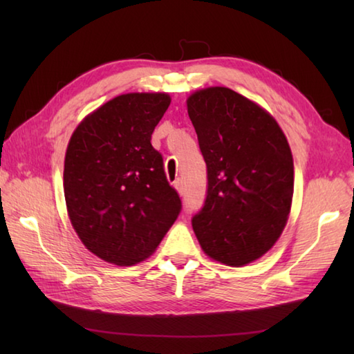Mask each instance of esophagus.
<instances>
[{"label":"esophagus","instance_id":"1","mask_svg":"<svg viewBox=\"0 0 354 354\" xmlns=\"http://www.w3.org/2000/svg\"><path fill=\"white\" fill-rule=\"evenodd\" d=\"M173 185H175V189L179 192V193H184V184H183V181H181V179H178V181H175V184H173Z\"/></svg>","mask_w":354,"mask_h":354}]
</instances>
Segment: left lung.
I'll use <instances>...</instances> for the list:
<instances>
[{"label":"left lung","instance_id":"8db88e82","mask_svg":"<svg viewBox=\"0 0 354 354\" xmlns=\"http://www.w3.org/2000/svg\"><path fill=\"white\" fill-rule=\"evenodd\" d=\"M187 109L207 164V196L192 217L202 250L228 266L269 251L293 194L290 147L275 120L230 88L194 93Z\"/></svg>","mask_w":354,"mask_h":354}]
</instances>
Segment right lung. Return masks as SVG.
Wrapping results in <instances>:
<instances>
[{"label":"right lung","instance_id":"obj_1","mask_svg":"<svg viewBox=\"0 0 354 354\" xmlns=\"http://www.w3.org/2000/svg\"><path fill=\"white\" fill-rule=\"evenodd\" d=\"M169 104L167 94L118 95L77 126L66 149L73 227L89 251L118 266L152 254L183 209L150 142Z\"/></svg>","mask_w":354,"mask_h":354}]
</instances>
